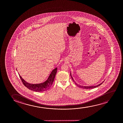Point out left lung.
I'll use <instances>...</instances> for the list:
<instances>
[{
	"mask_svg": "<svg viewBox=\"0 0 123 123\" xmlns=\"http://www.w3.org/2000/svg\"><path fill=\"white\" fill-rule=\"evenodd\" d=\"M71 78H72V79H73V81H74V82H75V81H74V80L73 79V78L72 77V76H71ZM104 82V81L102 83H101V84H98V85H97V86H80V85H79L78 84H76V83L75 82V84H76V85H77V86H78L79 87L81 88H83V89H92V88H94L97 87L98 86H100V85H101V84H103V83Z\"/></svg>",
	"mask_w": 123,
	"mask_h": 123,
	"instance_id": "left-lung-1",
	"label": "left lung"
}]
</instances>
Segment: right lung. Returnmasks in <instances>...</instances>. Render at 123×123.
Here are the masks:
<instances>
[{
  "label": "right lung",
  "instance_id": "obj_1",
  "mask_svg": "<svg viewBox=\"0 0 123 123\" xmlns=\"http://www.w3.org/2000/svg\"><path fill=\"white\" fill-rule=\"evenodd\" d=\"M57 71V68H56L55 69L52 70V72L49 75V77L45 82L38 84H29V83L26 82L20 75V74H19V75L22 83L26 87L32 91L41 92L46 91L50 88L54 81Z\"/></svg>",
  "mask_w": 123,
  "mask_h": 123
}]
</instances>
